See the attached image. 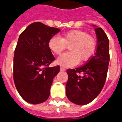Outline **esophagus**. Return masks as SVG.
<instances>
[{
    "instance_id": "esophagus-1",
    "label": "esophagus",
    "mask_w": 122,
    "mask_h": 122,
    "mask_svg": "<svg viewBox=\"0 0 122 122\" xmlns=\"http://www.w3.org/2000/svg\"><path fill=\"white\" fill-rule=\"evenodd\" d=\"M60 70L62 71H65V69L64 68L63 66H61V67H60Z\"/></svg>"
}]
</instances>
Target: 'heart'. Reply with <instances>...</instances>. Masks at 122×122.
<instances>
[{
    "mask_svg": "<svg viewBox=\"0 0 122 122\" xmlns=\"http://www.w3.org/2000/svg\"><path fill=\"white\" fill-rule=\"evenodd\" d=\"M69 46L71 51L61 55L57 63L72 67L86 62L94 56L97 49V40L88 32L81 30H71L65 32L61 37L53 36L48 41V48L56 55L61 54Z\"/></svg>",
    "mask_w": 122,
    "mask_h": 122,
    "instance_id": "b5f03b06",
    "label": "heart"
}]
</instances>
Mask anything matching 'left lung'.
<instances>
[{"mask_svg":"<svg viewBox=\"0 0 122 122\" xmlns=\"http://www.w3.org/2000/svg\"><path fill=\"white\" fill-rule=\"evenodd\" d=\"M97 47L95 56L85 65L67 69L69 78L66 95L71 102L79 105L93 101L104 87L110 61L109 40L102 28L95 29ZM82 74V75H80Z\"/></svg>","mask_w":122,"mask_h":122,"instance_id":"1","label":"left lung"}]
</instances>
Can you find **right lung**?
<instances>
[{
  "label": "right lung",
  "mask_w": 122,
  "mask_h": 122,
  "mask_svg": "<svg viewBox=\"0 0 122 122\" xmlns=\"http://www.w3.org/2000/svg\"><path fill=\"white\" fill-rule=\"evenodd\" d=\"M59 31L35 22L20 35L14 51L13 76L17 92L27 102L42 103L50 96L53 78L60 66H49L55 57L48 48V41Z\"/></svg>",
  "instance_id": "right-lung-1"
}]
</instances>
